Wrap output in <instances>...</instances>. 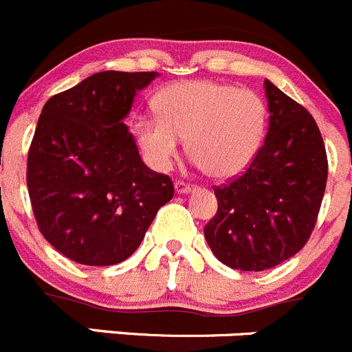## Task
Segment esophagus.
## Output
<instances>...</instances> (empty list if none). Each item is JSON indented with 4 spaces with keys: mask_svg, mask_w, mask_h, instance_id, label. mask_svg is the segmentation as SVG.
I'll list each match as a JSON object with an SVG mask.
<instances>
[{
    "mask_svg": "<svg viewBox=\"0 0 352 352\" xmlns=\"http://www.w3.org/2000/svg\"><path fill=\"white\" fill-rule=\"evenodd\" d=\"M175 190L177 195H183V193H191V191L197 190V186H195V184H190V183H184V181H176Z\"/></svg>",
    "mask_w": 352,
    "mask_h": 352,
    "instance_id": "1",
    "label": "esophagus"
}]
</instances>
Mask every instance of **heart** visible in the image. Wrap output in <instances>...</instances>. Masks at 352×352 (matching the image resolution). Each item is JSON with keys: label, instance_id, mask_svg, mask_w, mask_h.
<instances>
[{"label": "heart", "instance_id": "1", "mask_svg": "<svg viewBox=\"0 0 352 352\" xmlns=\"http://www.w3.org/2000/svg\"><path fill=\"white\" fill-rule=\"evenodd\" d=\"M159 116H142L133 135L147 164L168 171L188 140L193 162L215 179L241 175L262 147L267 107L258 94L212 80L177 82L155 99Z\"/></svg>", "mask_w": 352, "mask_h": 352}]
</instances>
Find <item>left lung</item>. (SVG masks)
<instances>
[{
    "mask_svg": "<svg viewBox=\"0 0 352 352\" xmlns=\"http://www.w3.org/2000/svg\"><path fill=\"white\" fill-rule=\"evenodd\" d=\"M269 102L265 142L243 176L215 188L217 214L204 234L224 265L262 272L308 241L325 193V145L311 114L263 82Z\"/></svg>",
    "mask_w": 352,
    "mask_h": 352,
    "instance_id": "left-lung-1",
    "label": "left lung"
}]
</instances>
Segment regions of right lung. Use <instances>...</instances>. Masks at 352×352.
I'll return each instance as SVG.
<instances>
[{
    "label": "right lung",
    "mask_w": 352,
    "mask_h": 352,
    "mask_svg": "<svg viewBox=\"0 0 352 352\" xmlns=\"http://www.w3.org/2000/svg\"><path fill=\"white\" fill-rule=\"evenodd\" d=\"M157 72H100L43 107L27 159L37 226L66 258L116 265L135 253L162 205L169 176L151 171L124 118Z\"/></svg>",
    "instance_id": "add662e5"
}]
</instances>
